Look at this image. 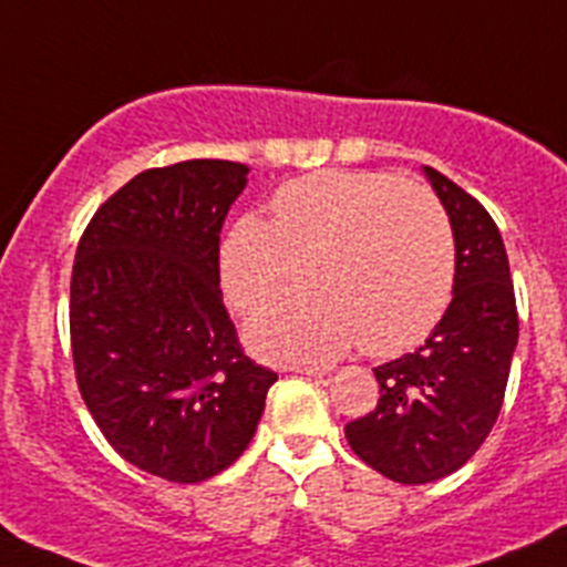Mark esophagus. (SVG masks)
Masks as SVG:
<instances>
[{
  "mask_svg": "<svg viewBox=\"0 0 567 567\" xmlns=\"http://www.w3.org/2000/svg\"><path fill=\"white\" fill-rule=\"evenodd\" d=\"M289 373H300V375H328V368H300V364H292L289 368Z\"/></svg>",
  "mask_w": 567,
  "mask_h": 567,
  "instance_id": "esophagus-1",
  "label": "esophagus"
}]
</instances>
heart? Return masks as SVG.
Wrapping results in <instances>:
<instances>
[{
	"label": "heart",
	"instance_id": "heart-1",
	"mask_svg": "<svg viewBox=\"0 0 567 567\" xmlns=\"http://www.w3.org/2000/svg\"><path fill=\"white\" fill-rule=\"evenodd\" d=\"M247 326L272 359H333L353 344L395 355L423 342L454 295L451 223L425 186L386 172L326 169L280 186L272 223L241 214L219 245L225 298L252 311L303 275Z\"/></svg>",
	"mask_w": 567,
	"mask_h": 567
}]
</instances>
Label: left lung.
<instances>
[{
	"instance_id": "obj_1",
	"label": "left lung",
	"mask_w": 567,
	"mask_h": 567,
	"mask_svg": "<svg viewBox=\"0 0 567 567\" xmlns=\"http://www.w3.org/2000/svg\"><path fill=\"white\" fill-rule=\"evenodd\" d=\"M456 247L454 300L414 353L375 368L379 406L344 425L353 454L381 476L429 484L460 471L487 440L517 344L515 289L487 208L431 166Z\"/></svg>"
}]
</instances>
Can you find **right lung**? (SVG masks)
<instances>
[{
	"label": "right lung",
	"mask_w": 567,
	"mask_h": 567,
	"mask_svg": "<svg viewBox=\"0 0 567 567\" xmlns=\"http://www.w3.org/2000/svg\"><path fill=\"white\" fill-rule=\"evenodd\" d=\"M247 172L212 158L142 172L102 203L74 256L80 395L116 454L166 482L234 465L278 381L245 355L219 292V230Z\"/></svg>",
	"instance_id": "right-lung-1"
}]
</instances>
